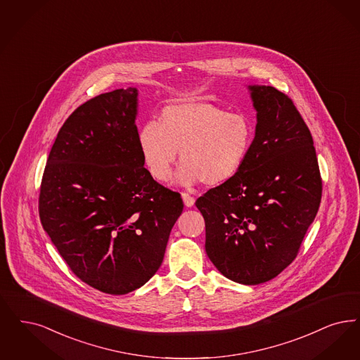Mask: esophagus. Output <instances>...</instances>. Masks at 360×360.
Instances as JSON below:
<instances>
[{"instance_id":"esophagus-1","label":"esophagus","mask_w":360,"mask_h":360,"mask_svg":"<svg viewBox=\"0 0 360 360\" xmlns=\"http://www.w3.org/2000/svg\"><path fill=\"white\" fill-rule=\"evenodd\" d=\"M182 200H184V203L186 205L187 207H191L193 205H194V197H191L190 194H187V193H182Z\"/></svg>"}]
</instances>
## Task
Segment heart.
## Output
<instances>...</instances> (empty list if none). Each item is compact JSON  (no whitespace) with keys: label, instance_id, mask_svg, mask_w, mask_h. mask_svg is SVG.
<instances>
[{"label":"heart","instance_id":"obj_1","mask_svg":"<svg viewBox=\"0 0 360 360\" xmlns=\"http://www.w3.org/2000/svg\"><path fill=\"white\" fill-rule=\"evenodd\" d=\"M252 143L253 126L246 116L203 101L166 105L159 124L148 122L138 134L143 165L158 182L167 179L179 151L175 182L185 186L231 181L243 169Z\"/></svg>","mask_w":360,"mask_h":360}]
</instances>
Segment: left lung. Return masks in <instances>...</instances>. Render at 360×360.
Instances as JSON below:
<instances>
[{"mask_svg":"<svg viewBox=\"0 0 360 360\" xmlns=\"http://www.w3.org/2000/svg\"><path fill=\"white\" fill-rule=\"evenodd\" d=\"M257 112L243 169L210 188L195 206L206 228V253L231 281L257 285L297 256L316 217L321 178L314 139L285 94L248 86Z\"/></svg>","mask_w":360,"mask_h":360,"instance_id":"left-lung-1","label":"left lung"}]
</instances>
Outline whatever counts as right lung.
<instances>
[{"mask_svg": "<svg viewBox=\"0 0 360 360\" xmlns=\"http://www.w3.org/2000/svg\"><path fill=\"white\" fill-rule=\"evenodd\" d=\"M138 89H115L77 107L60 129L44 170V231L73 274L95 289L126 295L163 261L184 210L178 193L144 169L138 146Z\"/></svg>", "mask_w": 360, "mask_h": 360, "instance_id": "right-lung-1", "label": "right lung"}]
</instances>
